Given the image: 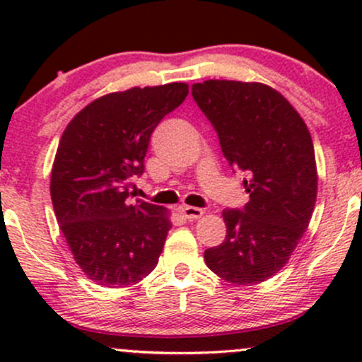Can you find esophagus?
I'll return each mask as SVG.
<instances>
[{"mask_svg": "<svg viewBox=\"0 0 362 362\" xmlns=\"http://www.w3.org/2000/svg\"><path fill=\"white\" fill-rule=\"evenodd\" d=\"M178 211H180V214L187 219H199L202 218V214H204V211H202L201 207H194V206H180L178 207Z\"/></svg>", "mask_w": 362, "mask_h": 362, "instance_id": "esophagus-1", "label": "esophagus"}]
</instances>
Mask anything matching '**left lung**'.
Segmentation results:
<instances>
[{
	"label": "left lung",
	"mask_w": 362,
	"mask_h": 362,
	"mask_svg": "<svg viewBox=\"0 0 362 362\" xmlns=\"http://www.w3.org/2000/svg\"><path fill=\"white\" fill-rule=\"evenodd\" d=\"M192 97L250 194L242 211H223L226 238L204 252L206 265L231 284H259L288 264L310 224L318 189L313 141L298 110L264 83L207 80L192 85Z\"/></svg>",
	"instance_id": "1"
}]
</instances>
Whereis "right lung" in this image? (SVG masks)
<instances>
[{
	"mask_svg": "<svg viewBox=\"0 0 362 362\" xmlns=\"http://www.w3.org/2000/svg\"><path fill=\"white\" fill-rule=\"evenodd\" d=\"M187 93V83L114 91L88 103L62 132L51 172L54 214L76 264L97 284H138L156 267L170 211L129 204V187L144 172L151 132Z\"/></svg>",
	"mask_w": 362,
	"mask_h": 362,
	"instance_id": "obj_1",
	"label": "right lung"
}]
</instances>
